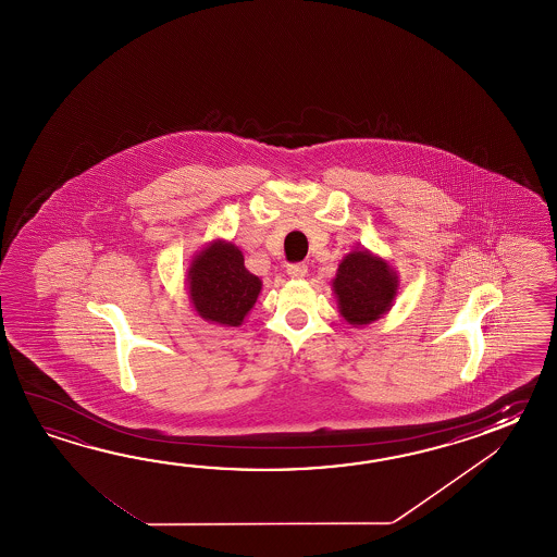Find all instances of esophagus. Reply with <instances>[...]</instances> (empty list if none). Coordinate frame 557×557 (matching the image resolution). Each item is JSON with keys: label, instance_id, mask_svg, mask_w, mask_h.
Masks as SVG:
<instances>
[{"label": "esophagus", "instance_id": "34e87169", "mask_svg": "<svg viewBox=\"0 0 557 557\" xmlns=\"http://www.w3.org/2000/svg\"><path fill=\"white\" fill-rule=\"evenodd\" d=\"M286 273L290 278H305L308 274V267L305 262H295V264L286 267Z\"/></svg>", "mask_w": 557, "mask_h": 557}]
</instances>
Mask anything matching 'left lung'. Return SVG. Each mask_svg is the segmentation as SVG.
<instances>
[{"instance_id":"1","label":"left lung","mask_w":557,"mask_h":557,"mask_svg":"<svg viewBox=\"0 0 557 557\" xmlns=\"http://www.w3.org/2000/svg\"><path fill=\"white\" fill-rule=\"evenodd\" d=\"M332 288L343 319L364 326L391 310L398 293V274L370 250H352L338 264Z\"/></svg>"}]
</instances>
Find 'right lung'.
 Wrapping results in <instances>:
<instances>
[{
  "instance_id": "obj_1",
  "label": "right lung",
  "mask_w": 557,
  "mask_h": 557,
  "mask_svg": "<svg viewBox=\"0 0 557 557\" xmlns=\"http://www.w3.org/2000/svg\"><path fill=\"white\" fill-rule=\"evenodd\" d=\"M187 283L197 314L221 326H240L262 288L261 278L245 269L243 252L226 240L195 255Z\"/></svg>"
}]
</instances>
